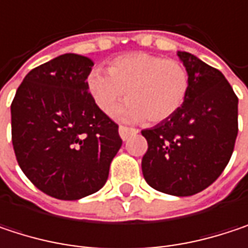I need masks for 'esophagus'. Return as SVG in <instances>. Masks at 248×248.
Masks as SVG:
<instances>
[{
  "instance_id": "34e87169",
  "label": "esophagus",
  "mask_w": 248,
  "mask_h": 248,
  "mask_svg": "<svg viewBox=\"0 0 248 248\" xmlns=\"http://www.w3.org/2000/svg\"><path fill=\"white\" fill-rule=\"evenodd\" d=\"M135 133H138V130L136 129H133V127H127V126H119V135H121V138L126 140L129 136H132V135H135Z\"/></svg>"
}]
</instances>
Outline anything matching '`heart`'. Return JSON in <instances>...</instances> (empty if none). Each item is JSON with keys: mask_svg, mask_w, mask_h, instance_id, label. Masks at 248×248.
<instances>
[{"mask_svg": "<svg viewBox=\"0 0 248 248\" xmlns=\"http://www.w3.org/2000/svg\"><path fill=\"white\" fill-rule=\"evenodd\" d=\"M108 76L92 70L86 77L87 93L94 106L103 113L113 112L124 93L126 105L116 116L139 122H162L175 115L186 100L191 78L186 67L171 59L149 53H129L112 60Z\"/></svg>", "mask_w": 248, "mask_h": 248, "instance_id": "obj_1", "label": "heart"}]
</instances>
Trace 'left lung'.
I'll list each match as a JSON object with an SVG mask.
<instances>
[{
  "instance_id": "8db88e82",
  "label": "left lung",
  "mask_w": 248,
  "mask_h": 248,
  "mask_svg": "<svg viewBox=\"0 0 248 248\" xmlns=\"http://www.w3.org/2000/svg\"><path fill=\"white\" fill-rule=\"evenodd\" d=\"M191 87L182 108L143 129L145 181L156 191L188 197L210 186L227 167L238 133V99L224 75L191 53L178 51Z\"/></svg>"
}]
</instances>
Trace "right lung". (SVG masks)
I'll return each instance as SVG.
<instances>
[{
    "label": "right lung",
    "mask_w": 248,
    "mask_h": 248,
    "mask_svg": "<svg viewBox=\"0 0 248 248\" xmlns=\"http://www.w3.org/2000/svg\"><path fill=\"white\" fill-rule=\"evenodd\" d=\"M89 57L67 53L25 76L11 103L17 162L44 194L75 201L99 191L122 146L118 124L92 102Z\"/></svg>",
    "instance_id": "add662e5"
}]
</instances>
